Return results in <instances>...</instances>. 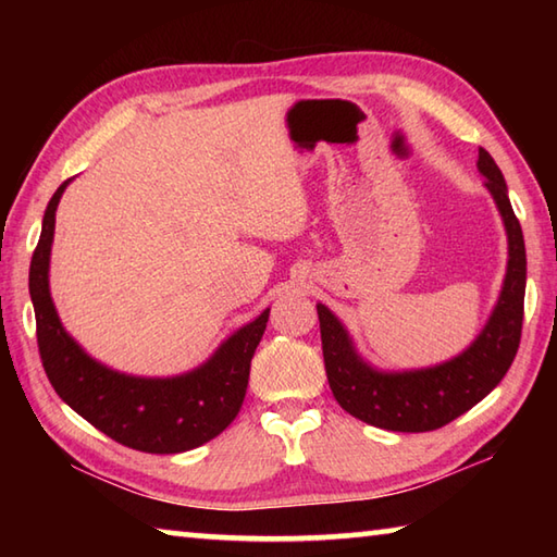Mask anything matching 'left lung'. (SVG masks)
<instances>
[{
	"label": "left lung",
	"instance_id": "8db88e82",
	"mask_svg": "<svg viewBox=\"0 0 557 557\" xmlns=\"http://www.w3.org/2000/svg\"><path fill=\"white\" fill-rule=\"evenodd\" d=\"M479 170L486 176V186L498 203L505 220L510 260L498 306L488 325L465 354L435 366V369L381 373L366 366L354 351L347 330L323 304H318L321 321L323 359L330 389L339 407L366 423L385 431L425 433L443 429L469 411L498 385L510 369L524 321V287H527V251L519 220L507 198L503 172L488 150L479 148Z\"/></svg>",
	"mask_w": 557,
	"mask_h": 557
}]
</instances>
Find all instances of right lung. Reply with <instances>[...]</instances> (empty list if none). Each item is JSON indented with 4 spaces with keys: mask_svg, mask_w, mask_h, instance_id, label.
I'll return each instance as SVG.
<instances>
[{
    "mask_svg": "<svg viewBox=\"0 0 557 557\" xmlns=\"http://www.w3.org/2000/svg\"><path fill=\"white\" fill-rule=\"evenodd\" d=\"M66 184L47 203L28 275L40 361L54 393L98 431L140 453L174 455L212 441L242 409L253 351L270 311L234 333L215 357L186 375L160 381L104 369L64 333L47 285L54 210Z\"/></svg>",
    "mask_w": 557,
    "mask_h": 557,
    "instance_id": "add662e5",
    "label": "right lung"
}]
</instances>
